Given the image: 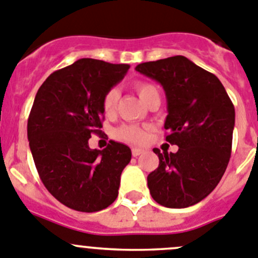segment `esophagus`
<instances>
[{"label":"esophagus","instance_id":"1","mask_svg":"<svg viewBox=\"0 0 258 258\" xmlns=\"http://www.w3.org/2000/svg\"><path fill=\"white\" fill-rule=\"evenodd\" d=\"M143 153H144V150H143V149H140V148L132 149V155H134V156H139L140 154H143Z\"/></svg>","mask_w":258,"mask_h":258}]
</instances>
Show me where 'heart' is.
<instances>
[{
    "mask_svg": "<svg viewBox=\"0 0 258 258\" xmlns=\"http://www.w3.org/2000/svg\"><path fill=\"white\" fill-rule=\"evenodd\" d=\"M134 89L139 94L140 99L148 105V103L153 99L154 96H159V91L155 85L146 81H139L134 85ZM118 99H119V91L117 88H112L107 91V94L103 98V112L107 115L114 113L115 107H117ZM114 137L117 140L123 141L127 144H141L146 139L145 128L135 124H123L118 127L114 131Z\"/></svg>",
    "mask_w": 258,
    "mask_h": 258,
    "instance_id": "1",
    "label": "heart"
}]
</instances>
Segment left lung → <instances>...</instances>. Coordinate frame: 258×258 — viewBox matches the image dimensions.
<instances>
[{
	"mask_svg": "<svg viewBox=\"0 0 258 258\" xmlns=\"http://www.w3.org/2000/svg\"><path fill=\"white\" fill-rule=\"evenodd\" d=\"M163 86L168 103L165 140L177 153H160L159 167L148 175L158 204L183 209L205 199L218 186L232 154L234 105L215 75L183 56L136 66Z\"/></svg>",
	"mask_w": 258,
	"mask_h": 258,
	"instance_id": "8db88e82",
	"label": "left lung"
}]
</instances>
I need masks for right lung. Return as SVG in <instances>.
Returning <instances> with one entry per match:
<instances>
[{
    "instance_id": "add662e5",
    "label": "right lung",
    "mask_w": 258,
    "mask_h": 258,
    "mask_svg": "<svg viewBox=\"0 0 258 258\" xmlns=\"http://www.w3.org/2000/svg\"><path fill=\"white\" fill-rule=\"evenodd\" d=\"M128 69L81 58L50 74L35 95L28 119L31 155L45 188L67 208L95 213L117 199L131 149L110 140L93 150L89 139L102 132L103 98Z\"/></svg>"
}]
</instances>
